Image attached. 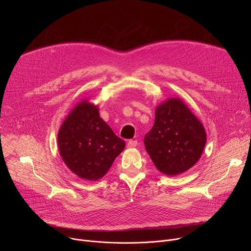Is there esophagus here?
<instances>
[{
    "label": "esophagus",
    "instance_id": "esophagus-1",
    "mask_svg": "<svg viewBox=\"0 0 251 251\" xmlns=\"http://www.w3.org/2000/svg\"><path fill=\"white\" fill-rule=\"evenodd\" d=\"M137 144L138 143L136 140H129L127 143V146H128V148H134L137 146Z\"/></svg>",
    "mask_w": 251,
    "mask_h": 251
}]
</instances>
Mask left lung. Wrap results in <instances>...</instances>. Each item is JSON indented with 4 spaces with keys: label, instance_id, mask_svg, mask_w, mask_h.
<instances>
[{
    "label": "left lung",
    "instance_id": "1",
    "mask_svg": "<svg viewBox=\"0 0 251 251\" xmlns=\"http://www.w3.org/2000/svg\"><path fill=\"white\" fill-rule=\"evenodd\" d=\"M205 130L180 98H170L155 111V123L144 144L156 168L167 176L191 169L201 158Z\"/></svg>",
    "mask_w": 251,
    "mask_h": 251
}]
</instances>
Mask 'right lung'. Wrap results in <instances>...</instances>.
I'll return each mask as SVG.
<instances>
[{
	"label": "right lung",
	"instance_id": "1",
	"mask_svg": "<svg viewBox=\"0 0 251 251\" xmlns=\"http://www.w3.org/2000/svg\"><path fill=\"white\" fill-rule=\"evenodd\" d=\"M57 145L68 169L86 181H97L108 172L124 150L117 137L100 116L98 106L87 99L79 102L61 124Z\"/></svg>",
	"mask_w": 251,
	"mask_h": 251
}]
</instances>
